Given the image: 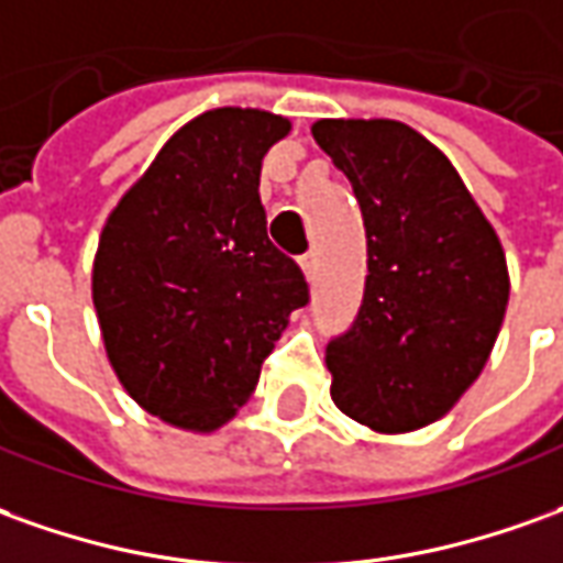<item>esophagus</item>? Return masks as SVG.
<instances>
[{
  "label": "esophagus",
  "instance_id": "1",
  "mask_svg": "<svg viewBox=\"0 0 563 563\" xmlns=\"http://www.w3.org/2000/svg\"><path fill=\"white\" fill-rule=\"evenodd\" d=\"M300 266H303L306 278L312 282V278H316V269H319V260H316V254L309 251V254H303V257H300Z\"/></svg>",
  "mask_w": 563,
  "mask_h": 563
}]
</instances>
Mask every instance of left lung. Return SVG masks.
Instances as JSON below:
<instances>
[{
    "label": "left lung",
    "instance_id": "obj_1",
    "mask_svg": "<svg viewBox=\"0 0 563 563\" xmlns=\"http://www.w3.org/2000/svg\"><path fill=\"white\" fill-rule=\"evenodd\" d=\"M312 137L352 184L367 235L358 319L328 343L331 398L383 435L441 420L490 358L509 269L451 158L393 119H321Z\"/></svg>",
    "mask_w": 563,
    "mask_h": 563
}]
</instances>
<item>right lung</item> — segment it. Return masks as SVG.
I'll return each instance as SVG.
<instances>
[{"mask_svg": "<svg viewBox=\"0 0 563 563\" xmlns=\"http://www.w3.org/2000/svg\"><path fill=\"white\" fill-rule=\"evenodd\" d=\"M288 131L266 110L201 112L100 232L91 297L107 358L143 410L186 432L235 417L290 312L309 303L260 205L263 156Z\"/></svg>", "mask_w": 563, "mask_h": 563, "instance_id": "1", "label": "right lung"}]
</instances>
